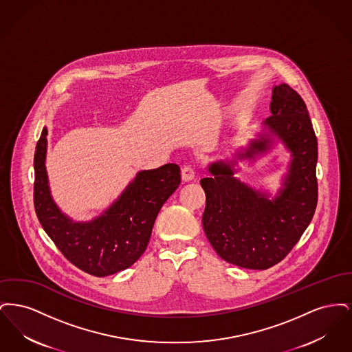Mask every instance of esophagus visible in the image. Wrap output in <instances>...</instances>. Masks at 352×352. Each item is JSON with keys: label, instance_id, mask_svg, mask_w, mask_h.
Listing matches in <instances>:
<instances>
[{"label": "esophagus", "instance_id": "34e87169", "mask_svg": "<svg viewBox=\"0 0 352 352\" xmlns=\"http://www.w3.org/2000/svg\"><path fill=\"white\" fill-rule=\"evenodd\" d=\"M195 178V171L191 166H184L182 168V181L184 182H191Z\"/></svg>", "mask_w": 352, "mask_h": 352}]
</instances>
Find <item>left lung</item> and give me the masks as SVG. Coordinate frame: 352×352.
I'll return each instance as SVG.
<instances>
[{
  "label": "left lung",
  "mask_w": 352,
  "mask_h": 352,
  "mask_svg": "<svg viewBox=\"0 0 352 352\" xmlns=\"http://www.w3.org/2000/svg\"><path fill=\"white\" fill-rule=\"evenodd\" d=\"M272 116L232 158L208 165L203 230L219 256L237 267L270 268L297 244L310 224L318 201V144L306 104L287 84L274 85ZM277 142L291 153V162L278 192L272 196L235 177L239 162H253Z\"/></svg>",
  "instance_id": "1"
}]
</instances>
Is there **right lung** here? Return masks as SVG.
Returning <instances> with one entry per match:
<instances>
[{
	"label": "right lung",
	"mask_w": 352,
	"mask_h": 352,
	"mask_svg": "<svg viewBox=\"0 0 352 352\" xmlns=\"http://www.w3.org/2000/svg\"><path fill=\"white\" fill-rule=\"evenodd\" d=\"M46 153L45 126L34 154V206L42 228L58 250L75 267L96 277L111 276L133 265L148 247L161 207L181 184L179 166L166 164L138 171L99 217L74 221L52 199Z\"/></svg>",
	"instance_id": "1"
}]
</instances>
